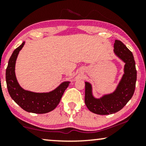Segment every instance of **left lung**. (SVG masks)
I'll list each match as a JSON object with an SVG mask.
<instances>
[{
  "label": "left lung",
  "instance_id": "1",
  "mask_svg": "<svg viewBox=\"0 0 146 146\" xmlns=\"http://www.w3.org/2000/svg\"><path fill=\"white\" fill-rule=\"evenodd\" d=\"M114 54L125 63L122 77L113 92L100 98L93 96L90 83L85 82V104L92 112L99 115L112 114L120 110L133 96L137 80V71L133 54L120 40H115Z\"/></svg>",
  "mask_w": 146,
  "mask_h": 146
}]
</instances>
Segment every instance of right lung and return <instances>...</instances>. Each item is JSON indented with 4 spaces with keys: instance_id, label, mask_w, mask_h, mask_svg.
<instances>
[{
    "instance_id": "add662e5",
    "label": "right lung",
    "mask_w": 146,
    "mask_h": 146,
    "mask_svg": "<svg viewBox=\"0 0 146 146\" xmlns=\"http://www.w3.org/2000/svg\"><path fill=\"white\" fill-rule=\"evenodd\" d=\"M25 42L16 48L10 58L6 70V82L12 99L24 110L35 113H45L55 109L60 101L70 82H64L49 92L36 93L25 90L19 85L15 75V64L19 52Z\"/></svg>"
}]
</instances>
